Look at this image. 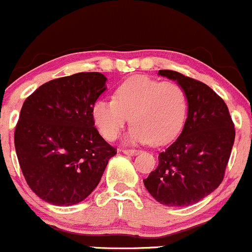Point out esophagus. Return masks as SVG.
Instances as JSON below:
<instances>
[{
	"mask_svg": "<svg viewBox=\"0 0 252 252\" xmlns=\"http://www.w3.org/2000/svg\"><path fill=\"white\" fill-rule=\"evenodd\" d=\"M124 155H126V156H135V155L139 154L138 150H123Z\"/></svg>",
	"mask_w": 252,
	"mask_h": 252,
	"instance_id": "1",
	"label": "esophagus"
}]
</instances>
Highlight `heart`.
Returning a JSON list of instances; mask_svg holds the SVG:
<instances>
[{"label":"heart","instance_id":"b5f03b06","mask_svg":"<svg viewBox=\"0 0 252 252\" xmlns=\"http://www.w3.org/2000/svg\"><path fill=\"white\" fill-rule=\"evenodd\" d=\"M187 95L180 85L147 77H131L116 89L114 98H100L91 108L93 121L107 140H114L130 117L126 139L130 144L171 142L184 126Z\"/></svg>","mask_w":252,"mask_h":252}]
</instances>
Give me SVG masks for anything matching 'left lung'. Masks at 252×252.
<instances>
[{
  "label": "left lung",
  "mask_w": 252,
  "mask_h": 252,
  "mask_svg": "<svg viewBox=\"0 0 252 252\" xmlns=\"http://www.w3.org/2000/svg\"><path fill=\"white\" fill-rule=\"evenodd\" d=\"M158 75L182 86L188 114L180 135L158 155V166L144 185L162 205H194L222 183L234 144V124L224 101L210 86L174 70H159Z\"/></svg>",
  "instance_id": "1"
}]
</instances>
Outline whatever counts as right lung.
I'll return each mask as SVG.
<instances>
[{"instance_id":"right-lung-1","label":"right lung","mask_w":252,"mask_h":252,"mask_svg":"<svg viewBox=\"0 0 252 252\" xmlns=\"http://www.w3.org/2000/svg\"><path fill=\"white\" fill-rule=\"evenodd\" d=\"M106 81L98 72L58 78L23 103L14 146L28 185L45 202L72 206L85 200L116 155L91 114Z\"/></svg>"}]
</instances>
